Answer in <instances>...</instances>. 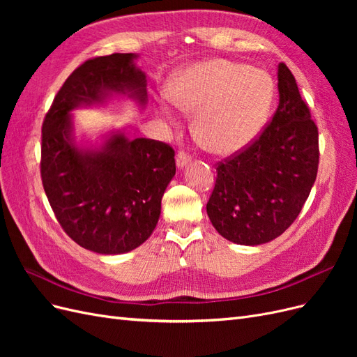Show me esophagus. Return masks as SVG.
I'll return each mask as SVG.
<instances>
[{
  "label": "esophagus",
  "mask_w": 357,
  "mask_h": 357,
  "mask_svg": "<svg viewBox=\"0 0 357 357\" xmlns=\"http://www.w3.org/2000/svg\"><path fill=\"white\" fill-rule=\"evenodd\" d=\"M189 162H190V158L186 153H183V152H180L177 155V158H176V164H177L178 169H185L189 165Z\"/></svg>",
  "instance_id": "1"
}]
</instances>
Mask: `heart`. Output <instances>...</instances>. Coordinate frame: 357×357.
Instances as JSON below:
<instances>
[{
	"label": "heart",
	"instance_id": "1",
	"mask_svg": "<svg viewBox=\"0 0 357 357\" xmlns=\"http://www.w3.org/2000/svg\"><path fill=\"white\" fill-rule=\"evenodd\" d=\"M167 95L177 110L193 114V134L204 149L231 156L250 146L262 132L271 114L275 83L265 70L210 58L176 71ZM156 112L174 123V112L168 102H158Z\"/></svg>",
	"mask_w": 357,
	"mask_h": 357
}]
</instances>
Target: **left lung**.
Instances as JSON below:
<instances>
[{
	"label": "left lung",
	"instance_id": "8db88e82",
	"mask_svg": "<svg viewBox=\"0 0 357 357\" xmlns=\"http://www.w3.org/2000/svg\"><path fill=\"white\" fill-rule=\"evenodd\" d=\"M278 109L243 153L218 167L207 214L223 238L241 245L275 240L298 218L314 185L319 132L294 74L278 63Z\"/></svg>",
	"mask_w": 357,
	"mask_h": 357
}]
</instances>
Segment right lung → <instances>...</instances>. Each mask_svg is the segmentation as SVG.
<instances>
[{"instance_id":"obj_1","label":"right lung","mask_w":357,"mask_h":357,"mask_svg":"<svg viewBox=\"0 0 357 357\" xmlns=\"http://www.w3.org/2000/svg\"><path fill=\"white\" fill-rule=\"evenodd\" d=\"M137 53H113L74 70L53 100L41 129V180L62 229L86 250L122 255L155 231L160 201L176 176L174 150L110 129L100 139L77 137L74 110L112 101L147 104L146 73Z\"/></svg>"}]
</instances>
